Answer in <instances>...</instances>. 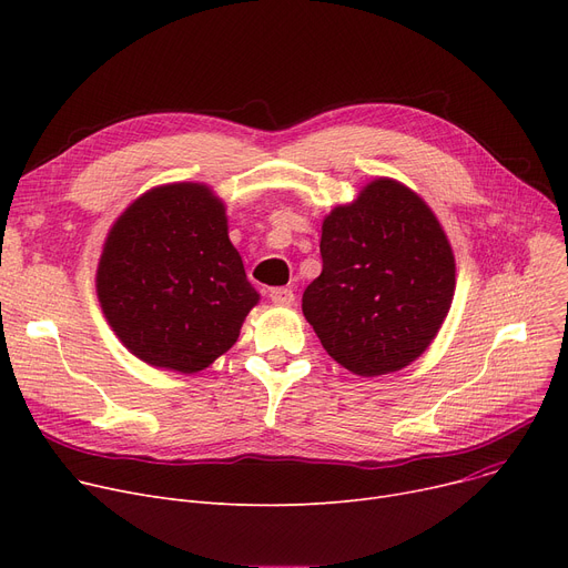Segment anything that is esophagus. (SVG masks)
I'll return each instance as SVG.
<instances>
[{
	"label": "esophagus",
	"mask_w": 568,
	"mask_h": 568,
	"mask_svg": "<svg viewBox=\"0 0 568 568\" xmlns=\"http://www.w3.org/2000/svg\"><path fill=\"white\" fill-rule=\"evenodd\" d=\"M268 296H272V302L276 306H292L294 304V292L290 287H274L272 292H268Z\"/></svg>",
	"instance_id": "obj_1"
}]
</instances>
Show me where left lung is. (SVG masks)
Wrapping results in <instances>:
<instances>
[{
	"instance_id": "1",
	"label": "left lung",
	"mask_w": 568,
	"mask_h": 568,
	"mask_svg": "<svg viewBox=\"0 0 568 568\" xmlns=\"http://www.w3.org/2000/svg\"><path fill=\"white\" fill-rule=\"evenodd\" d=\"M320 253L302 308L334 362L375 377L426 352L452 308L456 262L419 195L375 179L324 219Z\"/></svg>"
}]
</instances>
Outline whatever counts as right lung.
<instances>
[{
    "label": "right lung",
    "instance_id": "right-lung-1",
    "mask_svg": "<svg viewBox=\"0 0 568 568\" xmlns=\"http://www.w3.org/2000/svg\"><path fill=\"white\" fill-rule=\"evenodd\" d=\"M97 292L138 359L179 373H197L227 352L260 300L227 236L225 206L202 184L154 189L119 216Z\"/></svg>",
    "mask_w": 568,
    "mask_h": 568
}]
</instances>
